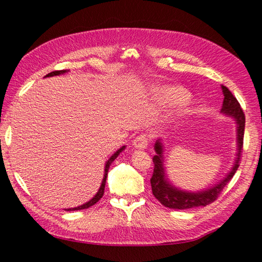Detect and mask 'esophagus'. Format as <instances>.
<instances>
[{
	"instance_id": "34e87169",
	"label": "esophagus",
	"mask_w": 262,
	"mask_h": 262,
	"mask_svg": "<svg viewBox=\"0 0 262 262\" xmlns=\"http://www.w3.org/2000/svg\"><path fill=\"white\" fill-rule=\"evenodd\" d=\"M133 145L140 149L146 148L148 145V136L146 134H141V135L136 136L135 140L133 141Z\"/></svg>"
}]
</instances>
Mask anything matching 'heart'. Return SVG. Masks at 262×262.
<instances>
[{
	"instance_id": "obj_1",
	"label": "heart",
	"mask_w": 262,
	"mask_h": 262,
	"mask_svg": "<svg viewBox=\"0 0 262 262\" xmlns=\"http://www.w3.org/2000/svg\"><path fill=\"white\" fill-rule=\"evenodd\" d=\"M163 98L170 103L178 104L186 101L188 99V93L182 88L170 86L163 90Z\"/></svg>"
}]
</instances>
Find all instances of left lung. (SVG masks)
<instances>
[{
    "instance_id": "8db88e82",
    "label": "left lung",
    "mask_w": 262,
    "mask_h": 262,
    "mask_svg": "<svg viewBox=\"0 0 262 262\" xmlns=\"http://www.w3.org/2000/svg\"><path fill=\"white\" fill-rule=\"evenodd\" d=\"M222 89H223V94H224V101H223V108H222V111H223L224 114L233 117V118H235L236 124H237L238 152H237L235 164L225 179L223 181H221L219 185H216L215 187L207 189L206 191H199V192L182 191V190H179V189L172 187L165 179L164 168H163V162H162L163 149L160 141H158L157 144H155V152H157V155H154L153 157L154 170L151 178V186H152V192L154 194V197L157 198L163 206H165V207H169L172 209H188V208H194V207H199V206H206L214 203L215 200L219 198L224 187L231 181L233 176L235 174L238 165H240L242 149H243L246 116H244V113L240 103H238L236 98L233 96L229 89L223 85H222Z\"/></svg>"
}]
</instances>
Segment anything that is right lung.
<instances>
[{
  "mask_svg": "<svg viewBox=\"0 0 262 262\" xmlns=\"http://www.w3.org/2000/svg\"><path fill=\"white\" fill-rule=\"evenodd\" d=\"M65 72H68V70H60V71H54V72H51V73H48L46 76H54V75H59V74H63V73H65ZM125 148V146H122L121 148H119L118 151H117L113 157H111L108 161H107V163H105V168H104V177H103V179H102V183H101V186H100V189H99V191L97 192V194L96 196H94L90 202H88V203H85V204H83V205H81V206H79V207H75V208H69V209H65V210H68V211H71V210H80V209H85V208H89V207H91L92 205H94V204H97L100 199L102 198V196H103V193H104V186H105V180H107V176H108V170H109V166H110V164L114 162L115 161V159L118 157L119 155V153L122 151V149Z\"/></svg>",
  "mask_w": 262,
  "mask_h": 262,
  "instance_id": "add662e5",
  "label": "right lung"
}]
</instances>
